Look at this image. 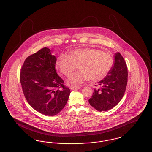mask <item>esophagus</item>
<instances>
[{
  "instance_id": "esophagus-1",
  "label": "esophagus",
  "mask_w": 152,
  "mask_h": 152,
  "mask_svg": "<svg viewBox=\"0 0 152 152\" xmlns=\"http://www.w3.org/2000/svg\"><path fill=\"white\" fill-rule=\"evenodd\" d=\"M81 88V86H78V87H71V89H79Z\"/></svg>"
}]
</instances>
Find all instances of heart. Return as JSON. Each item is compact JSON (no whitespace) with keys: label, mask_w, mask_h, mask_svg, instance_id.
Instances as JSON below:
<instances>
[{"label":"heart","mask_w":152,"mask_h":152,"mask_svg":"<svg viewBox=\"0 0 152 152\" xmlns=\"http://www.w3.org/2000/svg\"><path fill=\"white\" fill-rule=\"evenodd\" d=\"M113 58L109 53L92 48H83L71 51L69 55H61L56 60V66L65 76H70L77 68V72L68 80V83L77 86L89 79H103L110 71Z\"/></svg>","instance_id":"b5f03b06"}]
</instances>
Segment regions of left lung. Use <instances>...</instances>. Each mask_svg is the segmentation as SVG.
I'll return each instance as SVG.
<instances>
[{"label": "left lung", "mask_w": 152, "mask_h": 152, "mask_svg": "<svg viewBox=\"0 0 152 152\" xmlns=\"http://www.w3.org/2000/svg\"><path fill=\"white\" fill-rule=\"evenodd\" d=\"M114 65L107 76L99 82L100 89H94L89 99L90 105L98 111H107L121 101L128 82V68L121 55L115 54ZM95 86H96L95 85Z\"/></svg>", "instance_id": "8db88e82"}]
</instances>
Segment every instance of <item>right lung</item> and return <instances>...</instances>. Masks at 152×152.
<instances>
[{"instance_id":"add662e5","label":"right lung","mask_w":152,"mask_h":152,"mask_svg":"<svg viewBox=\"0 0 152 152\" xmlns=\"http://www.w3.org/2000/svg\"><path fill=\"white\" fill-rule=\"evenodd\" d=\"M56 56L43 48L27 58L20 80L25 98L32 108L47 116H55L65 107L71 93L56 73Z\"/></svg>"}]
</instances>
